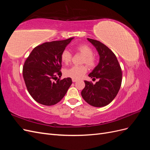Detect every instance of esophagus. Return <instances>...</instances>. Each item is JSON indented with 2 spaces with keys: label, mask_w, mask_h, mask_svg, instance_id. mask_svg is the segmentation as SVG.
Segmentation results:
<instances>
[{
  "label": "esophagus",
  "mask_w": 150,
  "mask_h": 150,
  "mask_svg": "<svg viewBox=\"0 0 150 150\" xmlns=\"http://www.w3.org/2000/svg\"><path fill=\"white\" fill-rule=\"evenodd\" d=\"M72 82H73V83H75V82H76V81H77V79H72Z\"/></svg>",
  "instance_id": "1"
}]
</instances>
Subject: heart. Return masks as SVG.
Here are the masks:
<instances>
[{"instance_id":"heart-1","label":"heart","mask_w":150,"mask_h":150,"mask_svg":"<svg viewBox=\"0 0 150 150\" xmlns=\"http://www.w3.org/2000/svg\"><path fill=\"white\" fill-rule=\"evenodd\" d=\"M76 51L84 56L83 64H86L89 67L93 68L96 64V57L93 56V51L88 45L83 44L76 47ZM61 61L66 64H69L72 61V54L68 50H64L61 53ZM87 72V67L86 66H72L64 71V75L68 78L78 79L82 77Z\"/></svg>"}]
</instances>
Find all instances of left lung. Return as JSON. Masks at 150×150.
<instances>
[{"label":"left lung","mask_w":150,"mask_h":150,"mask_svg":"<svg viewBox=\"0 0 150 150\" xmlns=\"http://www.w3.org/2000/svg\"><path fill=\"white\" fill-rule=\"evenodd\" d=\"M96 49L99 62L88 75L93 80L99 81L93 84L84 81L85 87L81 96L90 105L103 107L110 104L118 93L122 81V71L115 54L98 40L88 38Z\"/></svg>","instance_id":"obj_1"}]
</instances>
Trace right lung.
<instances>
[{
	"instance_id": "obj_1",
	"label": "right lung",
	"mask_w": 150,
	"mask_h": 150,
	"mask_svg": "<svg viewBox=\"0 0 150 150\" xmlns=\"http://www.w3.org/2000/svg\"><path fill=\"white\" fill-rule=\"evenodd\" d=\"M73 39L43 43L35 47L27 58L22 74L28 92L35 101L52 106L65 96L72 79H58L62 76L61 56Z\"/></svg>"
}]
</instances>
